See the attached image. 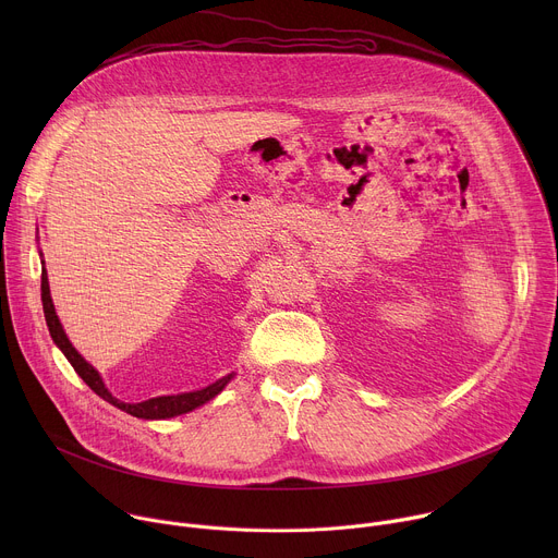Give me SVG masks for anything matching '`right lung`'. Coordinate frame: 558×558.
<instances>
[{
    "label": "right lung",
    "instance_id": "obj_1",
    "mask_svg": "<svg viewBox=\"0 0 558 558\" xmlns=\"http://www.w3.org/2000/svg\"><path fill=\"white\" fill-rule=\"evenodd\" d=\"M41 256V252H39ZM44 263V260H41ZM41 302H44V315H46V325H48V331H50V338L52 342L59 347V351L65 355V360L72 364V368L76 371V375L82 377L99 397H104L106 402H110L112 407L125 411L128 415L132 417H138V420H170V417H177V415H185L203 404H207L209 400H214L216 395L222 392V388L233 379V371L220 379H216L214 384L205 386V388H198V390H190V392H179V395H161V397H151V400H145V402H138V404H130V402H121L117 400V397L108 390V386L104 384V377L99 375V371L78 353L72 342L68 340L59 317H57V311H54V304H52V298H50V284H48V274H46V267L41 269Z\"/></svg>",
    "mask_w": 558,
    "mask_h": 558
}]
</instances>
